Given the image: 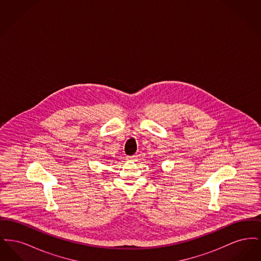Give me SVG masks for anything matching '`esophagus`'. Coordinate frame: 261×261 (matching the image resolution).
Listing matches in <instances>:
<instances>
[{
	"label": "esophagus",
	"mask_w": 261,
	"mask_h": 261,
	"mask_svg": "<svg viewBox=\"0 0 261 261\" xmlns=\"http://www.w3.org/2000/svg\"><path fill=\"white\" fill-rule=\"evenodd\" d=\"M138 160V156L137 155H133V156H127L126 158V161L129 162H136Z\"/></svg>",
	"instance_id": "esophagus-1"
}]
</instances>
